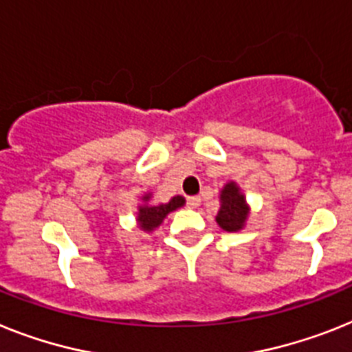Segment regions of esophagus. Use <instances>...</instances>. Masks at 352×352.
<instances>
[{
  "mask_svg": "<svg viewBox=\"0 0 352 352\" xmlns=\"http://www.w3.org/2000/svg\"><path fill=\"white\" fill-rule=\"evenodd\" d=\"M200 202H202V199H200V197H190V199H188V208L197 209L200 206Z\"/></svg>",
  "mask_w": 352,
  "mask_h": 352,
  "instance_id": "34e87169",
  "label": "esophagus"
}]
</instances>
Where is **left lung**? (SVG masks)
I'll return each instance as SVG.
<instances>
[{
  "mask_svg": "<svg viewBox=\"0 0 352 352\" xmlns=\"http://www.w3.org/2000/svg\"><path fill=\"white\" fill-rule=\"evenodd\" d=\"M250 217V206L245 193L234 181H229L220 190V209L217 212V223L227 232H238L245 229Z\"/></svg>",
  "mask_w": 352,
  "mask_h": 352,
  "instance_id": "8db88e82",
  "label": "left lung"
}]
</instances>
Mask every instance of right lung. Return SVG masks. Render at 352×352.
Instances as JSON below:
<instances>
[{"label":"right lung","instance_id":"1","mask_svg":"<svg viewBox=\"0 0 352 352\" xmlns=\"http://www.w3.org/2000/svg\"><path fill=\"white\" fill-rule=\"evenodd\" d=\"M140 200L141 202L138 204V211H135V226L143 232L155 231L171 211H177L186 204V199L181 195L171 197L168 202H153L152 191H146Z\"/></svg>","mask_w":352,"mask_h":352}]
</instances>
